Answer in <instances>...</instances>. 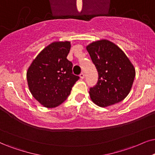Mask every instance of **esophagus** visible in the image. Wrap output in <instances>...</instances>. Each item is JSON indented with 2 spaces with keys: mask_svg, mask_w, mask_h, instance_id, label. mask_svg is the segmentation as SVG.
<instances>
[{
  "mask_svg": "<svg viewBox=\"0 0 155 155\" xmlns=\"http://www.w3.org/2000/svg\"><path fill=\"white\" fill-rule=\"evenodd\" d=\"M79 76H80V78H81V79H84V73H81V74H80Z\"/></svg>",
  "mask_w": 155,
  "mask_h": 155,
  "instance_id": "34e87169",
  "label": "esophagus"
}]
</instances>
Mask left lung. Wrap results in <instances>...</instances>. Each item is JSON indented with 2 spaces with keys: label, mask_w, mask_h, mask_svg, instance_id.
Wrapping results in <instances>:
<instances>
[{
  "label": "left lung",
  "mask_w": 155,
  "mask_h": 155,
  "mask_svg": "<svg viewBox=\"0 0 155 155\" xmlns=\"http://www.w3.org/2000/svg\"><path fill=\"white\" fill-rule=\"evenodd\" d=\"M98 71V81L89 89L94 103L106 107L122 101L130 93L135 69L126 54L108 40L93 42L87 46Z\"/></svg>",
  "instance_id": "left-lung-1"
}]
</instances>
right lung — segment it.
<instances>
[{
	"instance_id": "obj_1",
	"label": "right lung",
	"mask_w": 155,
	"mask_h": 155,
	"mask_svg": "<svg viewBox=\"0 0 155 155\" xmlns=\"http://www.w3.org/2000/svg\"><path fill=\"white\" fill-rule=\"evenodd\" d=\"M70 48L69 41L53 42L39 53L27 71L31 94L47 108L63 103L79 79L72 73L73 64L66 58Z\"/></svg>"
}]
</instances>
